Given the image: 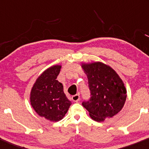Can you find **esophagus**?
I'll return each mask as SVG.
<instances>
[{
    "label": "esophagus",
    "instance_id": "esophagus-1",
    "mask_svg": "<svg viewBox=\"0 0 149 149\" xmlns=\"http://www.w3.org/2000/svg\"><path fill=\"white\" fill-rule=\"evenodd\" d=\"M72 100L73 101V102H78V101L80 100V95H73V96H72Z\"/></svg>",
    "mask_w": 149,
    "mask_h": 149
}]
</instances>
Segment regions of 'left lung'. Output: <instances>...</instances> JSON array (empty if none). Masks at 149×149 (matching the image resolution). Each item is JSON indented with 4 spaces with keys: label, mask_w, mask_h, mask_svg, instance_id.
<instances>
[{
    "label": "left lung",
    "mask_w": 149,
    "mask_h": 149,
    "mask_svg": "<svg viewBox=\"0 0 149 149\" xmlns=\"http://www.w3.org/2000/svg\"><path fill=\"white\" fill-rule=\"evenodd\" d=\"M88 79L90 99L83 106L97 122L116 115L123 107L127 91L123 82L112 68L102 62L83 64Z\"/></svg>",
    "instance_id": "1"
}]
</instances>
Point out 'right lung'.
<instances>
[{"label": "right lung", "instance_id": "1", "mask_svg": "<svg viewBox=\"0 0 149 149\" xmlns=\"http://www.w3.org/2000/svg\"><path fill=\"white\" fill-rule=\"evenodd\" d=\"M61 67L55 65L45 70L37 78L31 92V104L36 112L53 122L62 119L71 105L62 84L57 80Z\"/></svg>", "mask_w": 149, "mask_h": 149}]
</instances>
